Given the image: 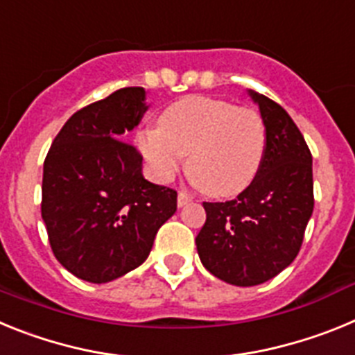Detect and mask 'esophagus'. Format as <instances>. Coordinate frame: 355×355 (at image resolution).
Segmentation results:
<instances>
[{
    "label": "esophagus",
    "instance_id": "1",
    "mask_svg": "<svg viewBox=\"0 0 355 355\" xmlns=\"http://www.w3.org/2000/svg\"><path fill=\"white\" fill-rule=\"evenodd\" d=\"M188 202H192V196L187 190H180V193H178V206H184Z\"/></svg>",
    "mask_w": 355,
    "mask_h": 355
}]
</instances>
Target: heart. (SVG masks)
I'll use <instances>...</instances> for the list:
<instances>
[{"label": "heart", "mask_w": 355, "mask_h": 355, "mask_svg": "<svg viewBox=\"0 0 355 355\" xmlns=\"http://www.w3.org/2000/svg\"><path fill=\"white\" fill-rule=\"evenodd\" d=\"M137 146L162 183L180 172L188 155L187 171L193 183L208 196L229 197L258 175L266 130L254 108L188 96L163 110L159 126L139 131Z\"/></svg>", "instance_id": "b5f03b06"}]
</instances>
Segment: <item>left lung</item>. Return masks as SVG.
<instances>
[{"mask_svg":"<svg viewBox=\"0 0 355 355\" xmlns=\"http://www.w3.org/2000/svg\"><path fill=\"white\" fill-rule=\"evenodd\" d=\"M266 130L261 168L252 183L225 202H202L206 222L196 238L200 263L234 286H256L283 272L299 254L311 218L313 158L283 106L263 94Z\"/></svg>","mask_w":355,"mask_h":355,"instance_id":"obj_1","label":"left lung"}]
</instances>
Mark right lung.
<instances>
[{"instance_id":"add662e5","label":"right lung","mask_w":355,"mask_h":355,"mask_svg":"<svg viewBox=\"0 0 355 355\" xmlns=\"http://www.w3.org/2000/svg\"><path fill=\"white\" fill-rule=\"evenodd\" d=\"M142 87L78 110L44 159L42 211L55 258L76 277L108 283L142 265L178 209L174 188L142 175V155L122 135L146 114Z\"/></svg>"}]
</instances>
